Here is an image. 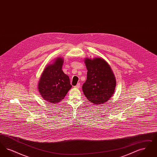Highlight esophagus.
I'll list each match as a JSON object with an SVG mask.
<instances>
[{"mask_svg":"<svg viewBox=\"0 0 157 157\" xmlns=\"http://www.w3.org/2000/svg\"><path fill=\"white\" fill-rule=\"evenodd\" d=\"M80 83H78L76 86H75V88H80Z\"/></svg>","mask_w":157,"mask_h":157,"instance_id":"1","label":"esophagus"}]
</instances>
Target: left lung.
<instances>
[{
	"instance_id": "obj_1",
	"label": "left lung",
	"mask_w": 157,
	"mask_h": 157,
	"mask_svg": "<svg viewBox=\"0 0 157 157\" xmlns=\"http://www.w3.org/2000/svg\"><path fill=\"white\" fill-rule=\"evenodd\" d=\"M87 79L82 85L85 96L95 105L104 104L114 93L116 79L109 64L102 58H85Z\"/></svg>"
}]
</instances>
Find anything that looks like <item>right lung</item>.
<instances>
[{"instance_id": "obj_1", "label": "right lung", "mask_w": 157, "mask_h": 157, "mask_svg": "<svg viewBox=\"0 0 157 157\" xmlns=\"http://www.w3.org/2000/svg\"><path fill=\"white\" fill-rule=\"evenodd\" d=\"M63 59L56 58L52 64L45 67L38 83L40 95L49 102H60L71 88L69 78L62 70Z\"/></svg>"}]
</instances>
